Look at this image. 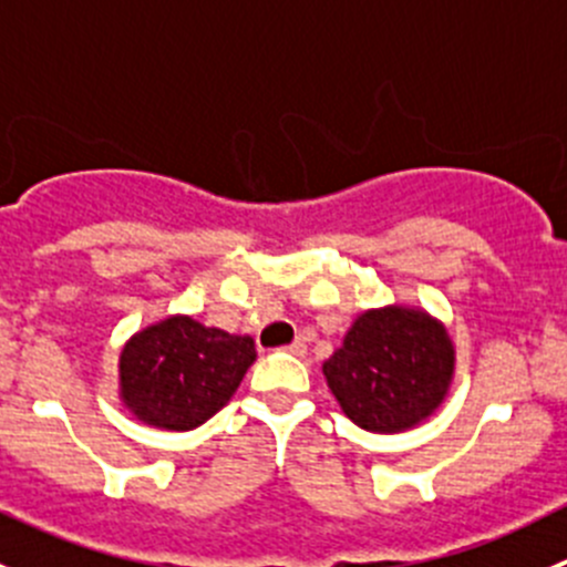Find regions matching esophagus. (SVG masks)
Returning a JSON list of instances; mask_svg holds the SVG:
<instances>
[{
  "mask_svg": "<svg viewBox=\"0 0 567 567\" xmlns=\"http://www.w3.org/2000/svg\"><path fill=\"white\" fill-rule=\"evenodd\" d=\"M285 351L293 353V357H305V353H307V342L305 340H293L288 348H285Z\"/></svg>",
  "mask_w": 567,
  "mask_h": 567,
  "instance_id": "34e87169",
  "label": "esophagus"
}]
</instances>
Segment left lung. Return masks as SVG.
Instances as JSON below:
<instances>
[{
  "label": "left lung",
  "mask_w": 567,
  "mask_h": 567,
  "mask_svg": "<svg viewBox=\"0 0 567 567\" xmlns=\"http://www.w3.org/2000/svg\"><path fill=\"white\" fill-rule=\"evenodd\" d=\"M326 384L353 425L403 433L425 422L447 398L455 346L447 329L420 307L364 310L323 362Z\"/></svg>",
  "instance_id": "1"
}]
</instances>
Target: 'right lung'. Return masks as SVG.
<instances>
[{"instance_id":"right-lung-1","label":"right lung","mask_w":567,"mask_h":567,"mask_svg":"<svg viewBox=\"0 0 567 567\" xmlns=\"http://www.w3.org/2000/svg\"><path fill=\"white\" fill-rule=\"evenodd\" d=\"M255 359L249 334L169 316L120 351V403L147 427L194 431L225 409Z\"/></svg>"}]
</instances>
